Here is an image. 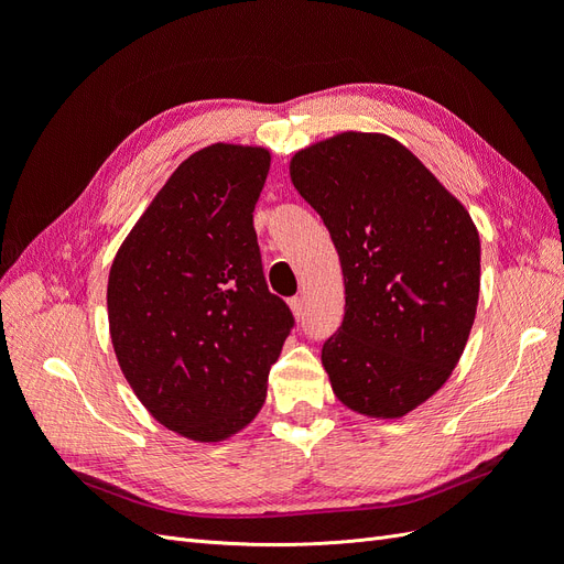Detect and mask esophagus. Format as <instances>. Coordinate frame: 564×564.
<instances>
[{
    "mask_svg": "<svg viewBox=\"0 0 564 564\" xmlns=\"http://www.w3.org/2000/svg\"><path fill=\"white\" fill-rule=\"evenodd\" d=\"M289 305H292L294 317H296V319H303V315H305V305H303V299H301V296H294L292 301H289Z\"/></svg>",
    "mask_w": 564,
    "mask_h": 564,
    "instance_id": "1",
    "label": "esophagus"
}]
</instances>
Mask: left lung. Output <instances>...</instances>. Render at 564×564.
Instances as JSON below:
<instances>
[{"mask_svg":"<svg viewBox=\"0 0 564 564\" xmlns=\"http://www.w3.org/2000/svg\"><path fill=\"white\" fill-rule=\"evenodd\" d=\"M289 174L327 226L346 315L322 346L334 395L400 419L452 377L480 296V235L445 185L386 133L299 150Z\"/></svg>","mask_w":564,"mask_h":564,"instance_id":"1","label":"left lung"}]
</instances>
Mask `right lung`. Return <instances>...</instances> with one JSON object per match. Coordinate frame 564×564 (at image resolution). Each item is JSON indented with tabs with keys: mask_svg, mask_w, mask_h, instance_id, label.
Segmentation results:
<instances>
[{
	"mask_svg": "<svg viewBox=\"0 0 564 564\" xmlns=\"http://www.w3.org/2000/svg\"><path fill=\"white\" fill-rule=\"evenodd\" d=\"M270 152L214 143L178 164L119 247L110 338L124 379L169 431L197 442L261 412L270 367L294 327L268 292L253 207Z\"/></svg>",
	"mask_w": 564,
	"mask_h": 564,
	"instance_id": "obj_1",
	"label": "right lung"
}]
</instances>
